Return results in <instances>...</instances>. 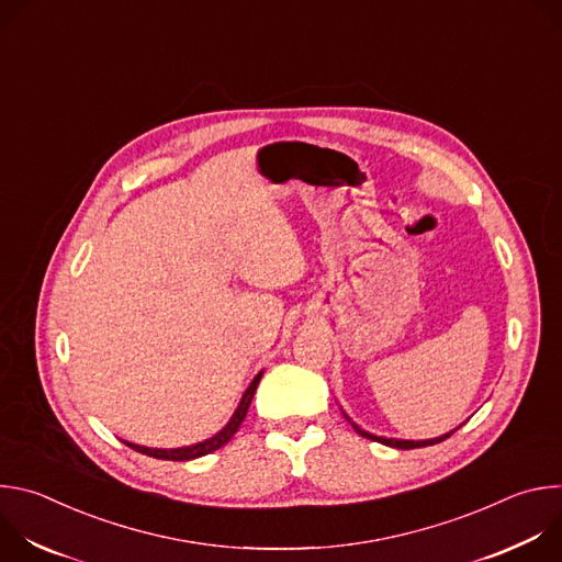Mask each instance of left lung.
Segmentation results:
<instances>
[{
    "label": "left lung",
    "instance_id": "left-lung-1",
    "mask_svg": "<svg viewBox=\"0 0 562 562\" xmlns=\"http://www.w3.org/2000/svg\"><path fill=\"white\" fill-rule=\"evenodd\" d=\"M345 418L353 425V429L362 436V438H369V440H375V442H382V445H386V447H395V449H418V447H429V445H436V442H442V440H447L453 431H449V434H445V436H440V438H431V440H395V438H382V436H373V434H369V431H364V429H360L347 414H345ZM462 427V425H460Z\"/></svg>",
    "mask_w": 562,
    "mask_h": 562
}]
</instances>
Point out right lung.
I'll use <instances>...</instances> for the list:
<instances>
[{"label": "right lung", "instance_id": "1", "mask_svg": "<svg viewBox=\"0 0 562 562\" xmlns=\"http://www.w3.org/2000/svg\"><path fill=\"white\" fill-rule=\"evenodd\" d=\"M260 378H262V371L254 378V382H251L249 389L245 391V395H243V400H239V405H237L235 414H233L231 420L224 425V429H220L215 436H211V438L204 440V442H195V445H191V447H180V449H150V447H142V445L126 442V440H124V445H128L131 449H135V451H139V453H146V456H150V458H159V460H178V462H182V460L202 458V456H206V453H211V451L224 447V445L233 438V434L239 429V425H243V420L247 418V412H249V405H251V400H254V393H256V389H258Z\"/></svg>", "mask_w": 562, "mask_h": 562}]
</instances>
